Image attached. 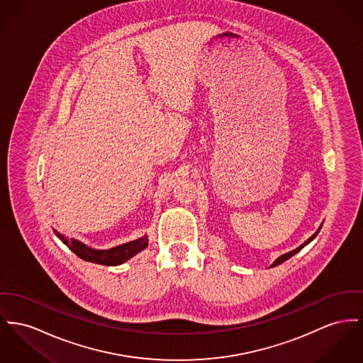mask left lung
Here are the masks:
<instances>
[{
  "label": "left lung",
  "instance_id": "1",
  "mask_svg": "<svg viewBox=\"0 0 363 363\" xmlns=\"http://www.w3.org/2000/svg\"><path fill=\"white\" fill-rule=\"evenodd\" d=\"M319 230H320V228H319ZM319 230H318V231H316V233H315L314 235H313V237H311V238H308V240H307V241L304 242V243H303V245H301V246H298V247H297V249H294V250H291V252H289V253H285V255H282V256H281V257H278V259H277V260H275V262H274V264H272V266H271V267L279 266V264H282V263H284V262H286V260H288V259H290V257H291V256H294V255H296V253H297V252H300V250H301V249H303V247H304V246H306V245H308V243H310V242H311V241H313V240H314L315 237H316V235H318V233H319Z\"/></svg>",
  "mask_w": 363,
  "mask_h": 363
}]
</instances>
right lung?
Segmentation results:
<instances>
[{"label": "right lung", "instance_id": "1", "mask_svg": "<svg viewBox=\"0 0 363 363\" xmlns=\"http://www.w3.org/2000/svg\"><path fill=\"white\" fill-rule=\"evenodd\" d=\"M55 234L57 235L59 240L63 241V243H66L79 259H82L85 262L101 264V266H120L126 260H129L130 257H133L135 255H138L139 252H142L148 245L147 237H143L136 241L128 242V243H123L120 246H116L113 249L97 250V249L88 247L86 245L73 240V238L67 240L65 235L59 234L57 231H55Z\"/></svg>", "mask_w": 363, "mask_h": 363}]
</instances>
